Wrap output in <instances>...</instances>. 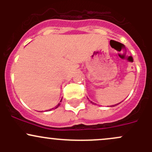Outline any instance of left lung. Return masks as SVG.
<instances>
[{
	"label": "left lung",
	"mask_w": 152,
	"mask_h": 152,
	"mask_svg": "<svg viewBox=\"0 0 152 152\" xmlns=\"http://www.w3.org/2000/svg\"><path fill=\"white\" fill-rule=\"evenodd\" d=\"M91 102V103H93V104H94V103H93V102ZM117 104H115V105H117ZM115 106L113 105V107H115Z\"/></svg>",
	"instance_id": "obj_1"
}]
</instances>
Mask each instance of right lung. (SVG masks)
<instances>
[{"label":"right lung","mask_w":152,"mask_h":152,"mask_svg":"<svg viewBox=\"0 0 152 152\" xmlns=\"http://www.w3.org/2000/svg\"><path fill=\"white\" fill-rule=\"evenodd\" d=\"M61 102H62V100H61ZM59 105H60V104L59 103V104H58V105H56V107H55V109H56V108H57V107H59ZM52 109H54V108H52Z\"/></svg>","instance_id":"obj_1"}]
</instances>
